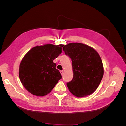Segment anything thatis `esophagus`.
Wrapping results in <instances>:
<instances>
[{"mask_svg": "<svg viewBox=\"0 0 126 126\" xmlns=\"http://www.w3.org/2000/svg\"><path fill=\"white\" fill-rule=\"evenodd\" d=\"M60 72L61 75H62V76L63 75V70H60Z\"/></svg>", "mask_w": 126, "mask_h": 126, "instance_id": "34e87169", "label": "esophagus"}]
</instances>
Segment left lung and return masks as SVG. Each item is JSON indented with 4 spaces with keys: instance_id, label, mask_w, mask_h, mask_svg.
Wrapping results in <instances>:
<instances>
[{
    "instance_id": "left-lung-1",
    "label": "left lung",
    "mask_w": 126,
    "mask_h": 126,
    "mask_svg": "<svg viewBox=\"0 0 126 126\" xmlns=\"http://www.w3.org/2000/svg\"><path fill=\"white\" fill-rule=\"evenodd\" d=\"M63 50L71 59L74 77L67 83L70 93L78 98L86 97L96 90L104 75L100 55L89 46L78 43L63 45Z\"/></svg>"
}]
</instances>
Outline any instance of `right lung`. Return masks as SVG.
Wrapping results in <instances>:
<instances>
[{"label": "right lung", "instance_id": "add662e5", "mask_svg": "<svg viewBox=\"0 0 126 126\" xmlns=\"http://www.w3.org/2000/svg\"><path fill=\"white\" fill-rule=\"evenodd\" d=\"M63 46L50 44L37 46L24 56L19 65V77L30 93L39 97L46 96L62 78L53 60L61 54Z\"/></svg>", "mask_w": 126, "mask_h": 126}]
</instances>
